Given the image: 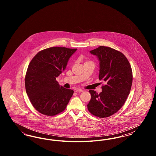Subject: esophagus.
<instances>
[{
	"label": "esophagus",
	"mask_w": 156,
	"mask_h": 156,
	"mask_svg": "<svg viewBox=\"0 0 156 156\" xmlns=\"http://www.w3.org/2000/svg\"><path fill=\"white\" fill-rule=\"evenodd\" d=\"M83 90L81 89H76L75 90V92L76 93H80V92H82Z\"/></svg>",
	"instance_id": "esophagus-1"
}]
</instances>
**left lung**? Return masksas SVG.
<instances>
[{"mask_svg": "<svg viewBox=\"0 0 156 156\" xmlns=\"http://www.w3.org/2000/svg\"><path fill=\"white\" fill-rule=\"evenodd\" d=\"M90 52L98 58L99 78L105 85L99 94L89 90L91 99L88 109L98 118H107L116 113L125 103L132 85V68L123 53L111 47L99 46Z\"/></svg>", "mask_w": 156, "mask_h": 156, "instance_id": "1", "label": "left lung"}]
</instances>
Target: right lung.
<instances>
[{
  "label": "right lung",
  "mask_w": 156,
  "mask_h": 156,
  "mask_svg": "<svg viewBox=\"0 0 156 156\" xmlns=\"http://www.w3.org/2000/svg\"><path fill=\"white\" fill-rule=\"evenodd\" d=\"M76 50L50 47L39 51L30 61L25 76L26 90L32 105L40 113L52 116L66 109L74 90L60 86L56 78Z\"/></svg>",
  "instance_id": "add662e5"
}]
</instances>
